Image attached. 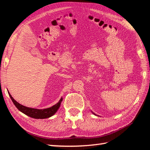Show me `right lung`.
Instances as JSON below:
<instances>
[{
    "instance_id": "add662e5",
    "label": "right lung",
    "mask_w": 150,
    "mask_h": 150,
    "mask_svg": "<svg viewBox=\"0 0 150 150\" xmlns=\"http://www.w3.org/2000/svg\"><path fill=\"white\" fill-rule=\"evenodd\" d=\"M8 94L9 95L10 98L11 99L13 103H14V105L18 108V110H19L22 113H24V114L35 119H46L51 117L52 115H54L57 112L63 100V98H62L58 103H56V105L50 108L45 109H36L26 107L25 106L21 105L13 98L11 95L9 94V92H8Z\"/></svg>"
}]
</instances>
